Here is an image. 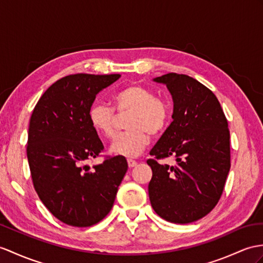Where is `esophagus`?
Instances as JSON below:
<instances>
[{"mask_svg": "<svg viewBox=\"0 0 263 263\" xmlns=\"http://www.w3.org/2000/svg\"><path fill=\"white\" fill-rule=\"evenodd\" d=\"M128 166H129V168H133L135 167V166H137V162L136 161H133V159H128Z\"/></svg>", "mask_w": 263, "mask_h": 263, "instance_id": "1", "label": "esophagus"}]
</instances>
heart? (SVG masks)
<instances>
[{
    "label": "heart",
    "mask_w": 263,
    "mask_h": 263,
    "mask_svg": "<svg viewBox=\"0 0 263 263\" xmlns=\"http://www.w3.org/2000/svg\"><path fill=\"white\" fill-rule=\"evenodd\" d=\"M112 102L118 114L129 112L126 121L129 130L115 137L110 152L119 156L136 157L148 145V133L156 136L164 132L170 119V108L148 88L139 85L120 89L112 96ZM88 118L100 135L107 138L114 136L116 116L110 107L96 102L88 111Z\"/></svg>",
    "instance_id": "1"
}]
</instances>
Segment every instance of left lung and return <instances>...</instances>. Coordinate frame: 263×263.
Instances as JSON below:
<instances>
[{"instance_id":"left-lung-1","label":"left lung","mask_w":263,"mask_h":263,"mask_svg":"<svg viewBox=\"0 0 263 263\" xmlns=\"http://www.w3.org/2000/svg\"><path fill=\"white\" fill-rule=\"evenodd\" d=\"M153 81L168 89L173 121L149 154L174 156L177 165L147 161L151 204L166 221L191 223L209 214L222 195L231 166L228 120L215 95L192 77L167 73Z\"/></svg>"}]
</instances>
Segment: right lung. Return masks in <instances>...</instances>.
<instances>
[{
    "instance_id": "obj_1",
    "label": "right lung",
    "mask_w": 263,
    "mask_h": 263,
    "mask_svg": "<svg viewBox=\"0 0 263 263\" xmlns=\"http://www.w3.org/2000/svg\"><path fill=\"white\" fill-rule=\"evenodd\" d=\"M119 78L67 76L47 89L32 112L27 147L32 181L46 208L68 226L91 227L104 219L127 172L119 155L87 164L104 149L88 111L96 96Z\"/></svg>"
}]
</instances>
